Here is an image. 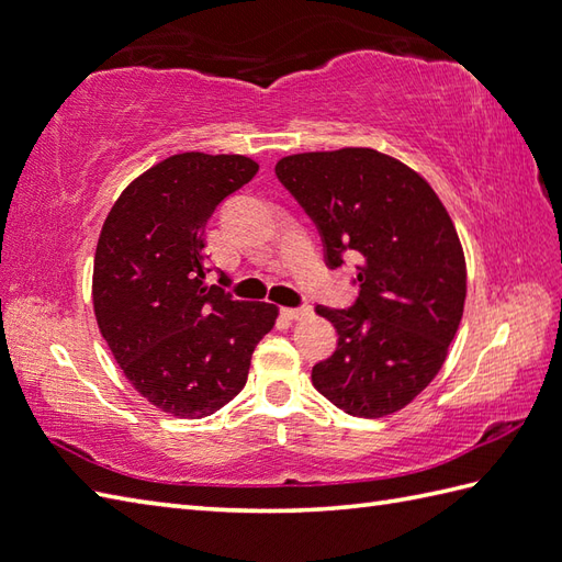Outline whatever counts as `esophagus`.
I'll return each mask as SVG.
<instances>
[{"label": "esophagus", "mask_w": 562, "mask_h": 562, "mask_svg": "<svg viewBox=\"0 0 562 562\" xmlns=\"http://www.w3.org/2000/svg\"><path fill=\"white\" fill-rule=\"evenodd\" d=\"M308 313V308L306 306H299V308H282V316L286 318V321H299V318H304Z\"/></svg>", "instance_id": "1"}]
</instances>
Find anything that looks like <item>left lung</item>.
Returning <instances> with one entry per match:
<instances>
[{"mask_svg": "<svg viewBox=\"0 0 562 562\" xmlns=\"http://www.w3.org/2000/svg\"><path fill=\"white\" fill-rule=\"evenodd\" d=\"M276 175L321 232L325 263L359 258L349 308L316 306L337 330L313 387L361 419L400 412L442 369L460 328L467 266L428 181L373 148L286 155Z\"/></svg>", "mask_w": 562, "mask_h": 562, "instance_id": "8db88e82", "label": "left lung"}]
</instances>
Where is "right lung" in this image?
Instances as JSON below:
<instances>
[{"label":"right lung","mask_w":562,"mask_h":562,"mask_svg":"<svg viewBox=\"0 0 562 562\" xmlns=\"http://www.w3.org/2000/svg\"><path fill=\"white\" fill-rule=\"evenodd\" d=\"M244 155L179 153L128 184L104 220L93 308L138 393L179 419H203L241 393L278 306L207 284L205 225L256 177Z\"/></svg>","instance_id":"right-lung-1"}]
</instances>
